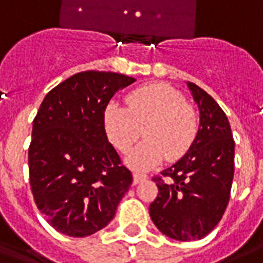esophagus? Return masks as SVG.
I'll use <instances>...</instances> for the list:
<instances>
[{
    "instance_id": "34e87169",
    "label": "esophagus",
    "mask_w": 263,
    "mask_h": 263,
    "mask_svg": "<svg viewBox=\"0 0 263 263\" xmlns=\"http://www.w3.org/2000/svg\"><path fill=\"white\" fill-rule=\"evenodd\" d=\"M146 179H148V176L143 173H134V184H139V183L145 182Z\"/></svg>"
}]
</instances>
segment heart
Masks as SVG:
<instances>
[{
  "instance_id": "b5f03b06",
  "label": "heart",
  "mask_w": 263,
  "mask_h": 263,
  "mask_svg": "<svg viewBox=\"0 0 263 263\" xmlns=\"http://www.w3.org/2000/svg\"><path fill=\"white\" fill-rule=\"evenodd\" d=\"M128 107L109 103L104 109V129L117 151L128 152L145 134L146 141L126 158L134 169L146 171L162 160L180 159L197 137L198 120L182 92L166 83L139 87L126 97Z\"/></svg>"
}]
</instances>
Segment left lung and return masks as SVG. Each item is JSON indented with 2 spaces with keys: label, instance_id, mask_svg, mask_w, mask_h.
<instances>
[{
  "label": "left lung",
  "instance_id": "left-lung-1",
  "mask_svg": "<svg viewBox=\"0 0 263 263\" xmlns=\"http://www.w3.org/2000/svg\"><path fill=\"white\" fill-rule=\"evenodd\" d=\"M200 109L192 148L154 180L159 194L149 214L162 234L177 241L201 239L224 215L234 179L235 142L226 112L203 88L187 83Z\"/></svg>",
  "mask_w": 263,
  "mask_h": 263
}]
</instances>
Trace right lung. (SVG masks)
<instances>
[{
  "mask_svg": "<svg viewBox=\"0 0 263 263\" xmlns=\"http://www.w3.org/2000/svg\"><path fill=\"white\" fill-rule=\"evenodd\" d=\"M135 81L112 71H81L46 94L28 151L37 209L56 231L87 237L114 218L132 173L104 129V109Z\"/></svg>",
  "mask_w": 263,
  "mask_h": 263,
  "instance_id": "add662e5",
  "label": "right lung"
}]
</instances>
